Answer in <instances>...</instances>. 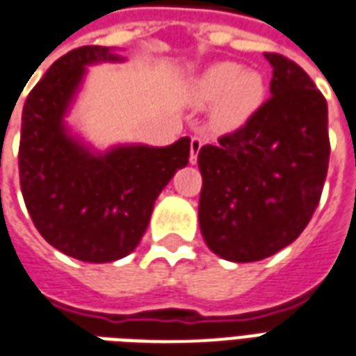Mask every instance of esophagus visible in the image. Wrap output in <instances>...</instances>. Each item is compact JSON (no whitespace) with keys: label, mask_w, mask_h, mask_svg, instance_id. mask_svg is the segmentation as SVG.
<instances>
[{"label":"esophagus","mask_w":356,"mask_h":356,"mask_svg":"<svg viewBox=\"0 0 356 356\" xmlns=\"http://www.w3.org/2000/svg\"><path fill=\"white\" fill-rule=\"evenodd\" d=\"M202 146L204 138H200V136H193V140H191V158H188L191 163H196V161H198V152H200Z\"/></svg>","instance_id":"1"}]
</instances>
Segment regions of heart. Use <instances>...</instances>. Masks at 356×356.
Listing matches in <instances>:
<instances>
[{
	"label": "heart",
	"mask_w": 356,
	"mask_h": 356,
	"mask_svg": "<svg viewBox=\"0 0 356 356\" xmlns=\"http://www.w3.org/2000/svg\"><path fill=\"white\" fill-rule=\"evenodd\" d=\"M188 100L196 108L210 106V127L227 135L247 125L264 106L266 81L260 71L238 63H216L195 76Z\"/></svg>",
	"instance_id": "1"
}]
</instances>
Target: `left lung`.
Segmentation results:
<instances>
[{
  "label": "left lung",
  "mask_w": 356,
  "mask_h": 356,
  "mask_svg": "<svg viewBox=\"0 0 356 356\" xmlns=\"http://www.w3.org/2000/svg\"><path fill=\"white\" fill-rule=\"evenodd\" d=\"M272 98L243 129L202 146L198 223L208 248L229 262H256L291 245L324 188L327 104L295 61L264 54Z\"/></svg>",
  "instance_id": "left-lung-1"
}]
</instances>
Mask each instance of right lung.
I'll use <instances>...</instances> for the list:
<instances>
[{
  "mask_svg": "<svg viewBox=\"0 0 356 356\" xmlns=\"http://www.w3.org/2000/svg\"><path fill=\"white\" fill-rule=\"evenodd\" d=\"M125 57L106 46H84L59 57L22 108L19 175L26 210L51 247L83 262L131 254L154 202L191 156V138L170 146L113 144L98 150L69 125L88 67Z\"/></svg>",
  "mask_w": 356,
  "mask_h": 356,
  "instance_id": "1",
  "label": "right lung"
}]
</instances>
